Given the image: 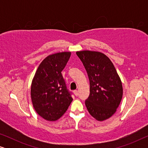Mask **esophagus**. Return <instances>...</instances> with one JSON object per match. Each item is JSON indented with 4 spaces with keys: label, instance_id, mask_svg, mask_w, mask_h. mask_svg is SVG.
<instances>
[{
    "label": "esophagus",
    "instance_id": "obj_1",
    "mask_svg": "<svg viewBox=\"0 0 148 148\" xmlns=\"http://www.w3.org/2000/svg\"><path fill=\"white\" fill-rule=\"evenodd\" d=\"M73 92H74V94L76 96H77L78 95H79V93H78V91H77V90H75Z\"/></svg>",
    "mask_w": 148,
    "mask_h": 148
}]
</instances>
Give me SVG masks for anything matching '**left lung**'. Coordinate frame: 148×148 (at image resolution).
Segmentation results:
<instances>
[{"instance_id":"1","label":"left lung","mask_w":148,"mask_h":148,"mask_svg":"<svg viewBox=\"0 0 148 148\" xmlns=\"http://www.w3.org/2000/svg\"><path fill=\"white\" fill-rule=\"evenodd\" d=\"M90 80V96L85 102L88 112L97 121L106 120L116 112L123 97L122 82L108 56L100 52H76Z\"/></svg>"}]
</instances>
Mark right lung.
Returning a JSON list of instances; mask_svg holds the SVG:
<instances>
[{
  "instance_id": "add662e5",
  "label": "right lung",
  "mask_w": 148,
  "mask_h": 148,
  "mask_svg": "<svg viewBox=\"0 0 148 148\" xmlns=\"http://www.w3.org/2000/svg\"><path fill=\"white\" fill-rule=\"evenodd\" d=\"M70 56V52L48 56L40 64L32 80V104L36 112L45 120H58L73 101L61 73Z\"/></svg>"
}]
</instances>
